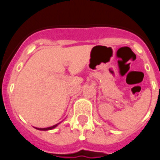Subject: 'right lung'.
I'll list each match as a JSON object with an SVG mask.
<instances>
[{
    "instance_id": "1",
    "label": "right lung",
    "mask_w": 160,
    "mask_h": 160,
    "mask_svg": "<svg viewBox=\"0 0 160 160\" xmlns=\"http://www.w3.org/2000/svg\"><path fill=\"white\" fill-rule=\"evenodd\" d=\"M59 123H60V122H59ZM59 123H58V124H56V125H51V126H49V127H46V128H36V129H38V130H41V131H47V130H51V129H53V128H56V127L57 126V125H59Z\"/></svg>"
}]
</instances>
